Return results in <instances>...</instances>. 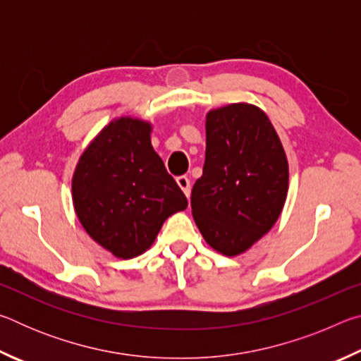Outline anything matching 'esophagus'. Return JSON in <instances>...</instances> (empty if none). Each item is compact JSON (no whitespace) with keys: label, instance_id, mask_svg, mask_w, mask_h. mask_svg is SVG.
I'll return each instance as SVG.
<instances>
[{"label":"esophagus","instance_id":"1","mask_svg":"<svg viewBox=\"0 0 361 361\" xmlns=\"http://www.w3.org/2000/svg\"><path fill=\"white\" fill-rule=\"evenodd\" d=\"M176 183H178V186L183 189V192L186 194V197H189V194H191V181L186 175H181L176 178Z\"/></svg>","mask_w":361,"mask_h":361}]
</instances>
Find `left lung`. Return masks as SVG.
<instances>
[{
  "label": "left lung",
  "instance_id": "8db88e82",
  "mask_svg": "<svg viewBox=\"0 0 361 361\" xmlns=\"http://www.w3.org/2000/svg\"><path fill=\"white\" fill-rule=\"evenodd\" d=\"M202 176L191 194L192 216L209 245L237 256L280 216L288 192V161L266 113L231 103L207 113Z\"/></svg>",
  "mask_w": 361,
  "mask_h": 361
}]
</instances>
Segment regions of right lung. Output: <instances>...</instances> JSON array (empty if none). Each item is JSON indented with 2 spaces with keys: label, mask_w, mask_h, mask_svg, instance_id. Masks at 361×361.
I'll return each mask as SVG.
<instances>
[{
  "label": "right lung",
  "mask_w": 361,
  "mask_h": 361,
  "mask_svg": "<svg viewBox=\"0 0 361 361\" xmlns=\"http://www.w3.org/2000/svg\"><path fill=\"white\" fill-rule=\"evenodd\" d=\"M151 124L118 118L85 148L73 173V205L85 232L116 258L145 253L166 219L188 207L151 145Z\"/></svg>",
  "instance_id": "add662e5"
}]
</instances>
